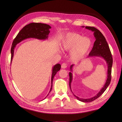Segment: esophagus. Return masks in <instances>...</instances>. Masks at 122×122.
Returning a JSON list of instances; mask_svg holds the SVG:
<instances>
[{
  "mask_svg": "<svg viewBox=\"0 0 122 122\" xmlns=\"http://www.w3.org/2000/svg\"><path fill=\"white\" fill-rule=\"evenodd\" d=\"M67 64H66V63H62V65H61V67L62 69H65V68H67Z\"/></svg>",
  "mask_w": 122,
  "mask_h": 122,
  "instance_id": "esophagus-1",
  "label": "esophagus"
}]
</instances>
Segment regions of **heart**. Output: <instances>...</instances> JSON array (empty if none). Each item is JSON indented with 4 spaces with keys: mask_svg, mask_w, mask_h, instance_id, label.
<instances>
[{
    "mask_svg": "<svg viewBox=\"0 0 122 122\" xmlns=\"http://www.w3.org/2000/svg\"><path fill=\"white\" fill-rule=\"evenodd\" d=\"M91 40L87 37L75 32L67 33L61 44V49L65 51H71L70 57L73 61H78L81 59L90 48Z\"/></svg>",
    "mask_w": 122,
    "mask_h": 122,
    "instance_id": "obj_1",
    "label": "heart"
}]
</instances>
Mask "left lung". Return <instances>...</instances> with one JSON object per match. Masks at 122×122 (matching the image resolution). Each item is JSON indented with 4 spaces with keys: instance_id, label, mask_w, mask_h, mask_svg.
Returning a JSON list of instances; mask_svg holds the SVG:
<instances>
[{
    "instance_id": "obj_1",
    "label": "left lung",
    "mask_w": 122,
    "mask_h": 122,
    "mask_svg": "<svg viewBox=\"0 0 122 122\" xmlns=\"http://www.w3.org/2000/svg\"><path fill=\"white\" fill-rule=\"evenodd\" d=\"M84 27V26H82ZM86 29H89L90 30L94 32V35L95 37L96 41L94 42V46L92 50L89 53L88 57H93V56H98L101 57L103 58L105 60L107 65L108 70H107V78L106 79L105 83L104 86H103L102 89L100 90L98 94L96 95L95 96L92 97L90 99H82L78 97L75 95L74 96L78 100L83 102H90L92 101H94L95 100L98 98L100 96H101L102 94L104 93V91L106 90L108 86L109 85L110 81H111L112 79V55L110 52L109 46L107 43L105 37L102 35V33L98 29L94 27L91 26H86ZM74 65H72L70 67V70L72 71V67H73ZM69 86L70 89L71 91V83L72 81V73L71 72L69 73Z\"/></svg>"
}]
</instances>
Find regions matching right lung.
Returning a JSON list of instances; mask_svg holds the SVG:
<instances>
[{"label":"right lung","instance_id":"1","mask_svg":"<svg viewBox=\"0 0 122 122\" xmlns=\"http://www.w3.org/2000/svg\"><path fill=\"white\" fill-rule=\"evenodd\" d=\"M50 28H51V26L49 25L41 23H31L25 26L18 33L16 37L13 40L10 50V62H12L14 56V48L17 44L22 41L23 40L28 38H35L39 40H45L48 37V35L50 32ZM61 68V66L59 64L55 65L53 67L52 77H51V87L49 93L52 90V81L56 73L58 71H60ZM49 94H48V95H49ZM47 96L46 97H47Z\"/></svg>","mask_w":122,"mask_h":122}]
</instances>
